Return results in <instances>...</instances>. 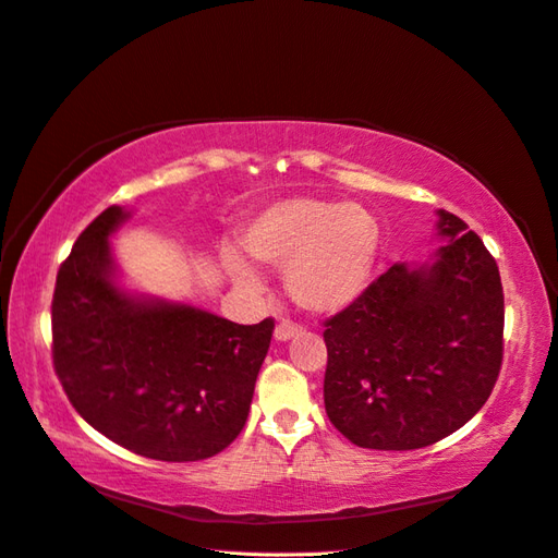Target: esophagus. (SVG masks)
<instances>
[{
  "label": "esophagus",
  "instance_id": "obj_1",
  "mask_svg": "<svg viewBox=\"0 0 558 558\" xmlns=\"http://www.w3.org/2000/svg\"><path fill=\"white\" fill-rule=\"evenodd\" d=\"M300 332H302L300 326L289 324V320H283V324H279V326L275 328V340H277V342H289V340H293V337H298Z\"/></svg>",
  "mask_w": 558,
  "mask_h": 558
}]
</instances>
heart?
<instances>
[{"mask_svg":"<svg viewBox=\"0 0 558 558\" xmlns=\"http://www.w3.org/2000/svg\"><path fill=\"white\" fill-rule=\"evenodd\" d=\"M242 244L256 263L286 269V291L298 307L330 316L353 305L373 281L381 253V226L373 211L356 202L289 195L248 218ZM221 258L246 291L265 289L258 269L240 251L226 246Z\"/></svg>","mask_w":558,"mask_h":558,"instance_id":"obj_1","label":"heart"}]
</instances>
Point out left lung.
<instances>
[{
    "label": "left lung",
    "mask_w": 558,
    "mask_h": 558,
    "mask_svg": "<svg viewBox=\"0 0 558 558\" xmlns=\"http://www.w3.org/2000/svg\"><path fill=\"white\" fill-rule=\"evenodd\" d=\"M442 244L396 263L326 320V412L363 449L428 447L465 426L502 361L498 265L459 216L437 209Z\"/></svg>",
    "instance_id": "left-lung-1"
}]
</instances>
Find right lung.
<instances>
[{"label": "right lung", "instance_id": "right-lung-1", "mask_svg": "<svg viewBox=\"0 0 558 558\" xmlns=\"http://www.w3.org/2000/svg\"><path fill=\"white\" fill-rule=\"evenodd\" d=\"M132 209L109 207L78 234L53 293V365L88 424L146 459L223 451L246 424L275 320L240 326L130 291L111 238Z\"/></svg>", "mask_w": 558, "mask_h": 558}]
</instances>
